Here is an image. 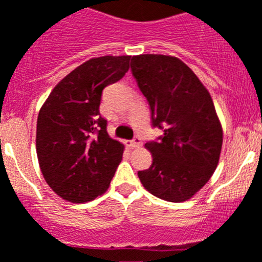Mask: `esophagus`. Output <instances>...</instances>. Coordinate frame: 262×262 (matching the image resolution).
<instances>
[{
  "instance_id": "esophagus-1",
  "label": "esophagus",
  "mask_w": 262,
  "mask_h": 262,
  "mask_svg": "<svg viewBox=\"0 0 262 262\" xmlns=\"http://www.w3.org/2000/svg\"><path fill=\"white\" fill-rule=\"evenodd\" d=\"M129 146H130L132 148L141 147V146H142V139L139 138V137H134L132 141H129Z\"/></svg>"
}]
</instances>
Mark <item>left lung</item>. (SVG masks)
<instances>
[{
	"label": "left lung",
	"mask_w": 262,
	"mask_h": 262,
	"mask_svg": "<svg viewBox=\"0 0 262 262\" xmlns=\"http://www.w3.org/2000/svg\"><path fill=\"white\" fill-rule=\"evenodd\" d=\"M130 70L147 98L152 125L163 130L146 143L152 164L139 170L146 190L173 203L190 199L213 174L222 128L208 90L182 60L160 54L132 58Z\"/></svg>",
	"instance_id": "1"
}]
</instances>
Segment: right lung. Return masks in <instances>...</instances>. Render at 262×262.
<instances>
[{
    "instance_id": "1",
    "label": "right lung",
    "mask_w": 262,
    "mask_h": 262,
    "mask_svg": "<svg viewBox=\"0 0 262 262\" xmlns=\"http://www.w3.org/2000/svg\"><path fill=\"white\" fill-rule=\"evenodd\" d=\"M130 57H99L68 73L54 88L37 117L36 150L54 192L85 203L106 192L124 146L107 133L99 114L102 92L129 70Z\"/></svg>"
}]
</instances>
